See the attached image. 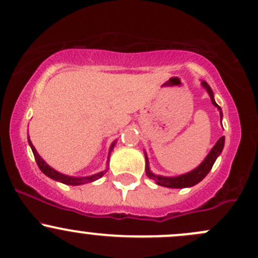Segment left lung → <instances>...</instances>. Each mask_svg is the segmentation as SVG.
I'll return each mask as SVG.
<instances>
[{
	"mask_svg": "<svg viewBox=\"0 0 258 258\" xmlns=\"http://www.w3.org/2000/svg\"><path fill=\"white\" fill-rule=\"evenodd\" d=\"M202 86H203V87L207 90L208 95H209L210 99H212V103L218 108L219 113H220V121H221V118H223V112H221V108L219 107L217 104V102H215L214 93H213L212 88H210V86L208 85L206 81H202ZM224 144H225V138L221 137L220 139L217 141V144L213 146L212 150H210L209 154L207 155L206 159L203 160V162H202L201 165L198 166V167H196L195 170H192L190 172L181 174V176H176V177L160 176V174L152 173L151 170H150V166H149L148 155H146V152H145V161H146L145 171H146V174H148L149 178L154 179V181L156 182V184L162 185V187H167V188L193 187V185L199 183V182H201L202 179H203L204 177H206L207 174L209 173V171L212 170V167H213V165H214L215 160L218 159V156L221 154V151H223Z\"/></svg>",
	"mask_w": 258,
	"mask_h": 258,
	"instance_id": "1",
	"label": "left lung"
}]
</instances>
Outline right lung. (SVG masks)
Wrapping results in <instances>:
<instances>
[{
    "label": "right lung",
    "mask_w": 258,
    "mask_h": 258,
    "mask_svg": "<svg viewBox=\"0 0 258 258\" xmlns=\"http://www.w3.org/2000/svg\"><path fill=\"white\" fill-rule=\"evenodd\" d=\"M28 143L30 145V149H32L33 151V155H34L35 157V161L38 163V167L40 168V171L43 172L45 176H48L49 178L54 179V181H57V182H61L63 184H69V185H80V184H85V183H90V182H93L96 181V179L101 178L102 176H103L104 173L107 172V170L104 171H101V172L96 173V174H92V176H87V177H73V176H66V174H62L60 172H57L56 170H54V168H51L50 166L48 165L45 161H44L43 159L39 156V154H38L37 150H35V148L33 146L32 141H30L29 137H28ZM115 143L117 141H114V143L110 145V149H109V154H108V160H109V156H110V151L113 150V148H114ZM107 165H108V161H107Z\"/></svg>",
    "instance_id": "obj_1"
}]
</instances>
